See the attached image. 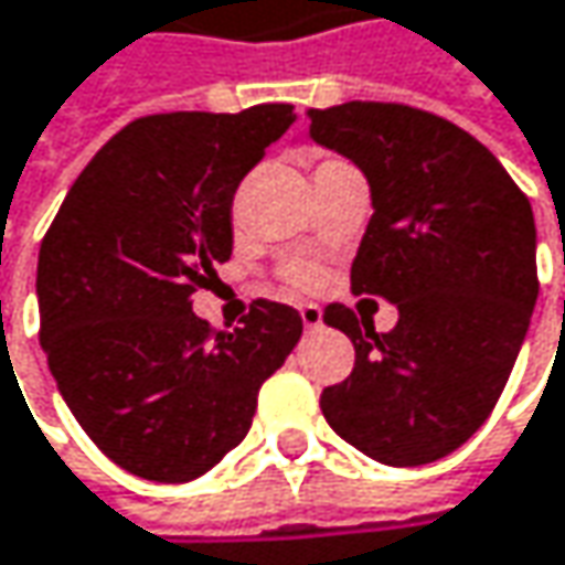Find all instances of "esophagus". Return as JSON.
<instances>
[{
    "instance_id": "34e87169",
    "label": "esophagus",
    "mask_w": 565,
    "mask_h": 565,
    "mask_svg": "<svg viewBox=\"0 0 565 565\" xmlns=\"http://www.w3.org/2000/svg\"><path fill=\"white\" fill-rule=\"evenodd\" d=\"M300 320H303V330H320L323 327V310L317 307V303H303L300 307Z\"/></svg>"
}]
</instances>
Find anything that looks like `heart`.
Wrapping results in <instances>:
<instances>
[{
  "label": "heart",
  "instance_id": "1",
  "mask_svg": "<svg viewBox=\"0 0 565 565\" xmlns=\"http://www.w3.org/2000/svg\"><path fill=\"white\" fill-rule=\"evenodd\" d=\"M294 275H297V281H300V284L313 281V271H310V268H297Z\"/></svg>",
  "mask_w": 565,
  "mask_h": 565
}]
</instances>
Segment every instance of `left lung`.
<instances>
[{
    "label": "left lung",
    "mask_w": 565,
    "mask_h": 565,
    "mask_svg": "<svg viewBox=\"0 0 565 565\" xmlns=\"http://www.w3.org/2000/svg\"><path fill=\"white\" fill-rule=\"evenodd\" d=\"M310 138L372 190L352 290L397 307V327L330 303L355 345L352 375L323 391L327 424L385 466H427L488 420L537 303L527 196L469 131L397 103L310 109Z\"/></svg>",
    "instance_id": "left-lung-1"
}]
</instances>
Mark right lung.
Segmentation results:
<instances>
[{
  "label": "right lung",
  "instance_id": "1",
  "mask_svg": "<svg viewBox=\"0 0 565 565\" xmlns=\"http://www.w3.org/2000/svg\"><path fill=\"white\" fill-rule=\"evenodd\" d=\"M294 106L168 113L113 135L74 180L38 255L41 349L86 436L148 482H190L235 449L258 387L303 333L255 300L210 333L196 287L232 255V196Z\"/></svg>",
  "mask_w": 565,
  "mask_h": 565
}]
</instances>
